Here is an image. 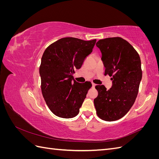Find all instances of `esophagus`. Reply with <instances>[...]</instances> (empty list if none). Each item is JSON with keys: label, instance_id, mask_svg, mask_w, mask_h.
Segmentation results:
<instances>
[{"label": "esophagus", "instance_id": "esophagus-1", "mask_svg": "<svg viewBox=\"0 0 159 159\" xmlns=\"http://www.w3.org/2000/svg\"><path fill=\"white\" fill-rule=\"evenodd\" d=\"M95 87V84H93V83H92V88H94Z\"/></svg>", "mask_w": 159, "mask_h": 159}]
</instances>
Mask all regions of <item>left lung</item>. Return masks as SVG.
<instances>
[{
    "mask_svg": "<svg viewBox=\"0 0 159 159\" xmlns=\"http://www.w3.org/2000/svg\"><path fill=\"white\" fill-rule=\"evenodd\" d=\"M97 46L102 54L105 75L111 77V88L98 85L94 105L98 116L113 121L125 115L134 104L142 78L139 55L129 43L120 37L99 40Z\"/></svg>",
    "mask_w": 159,
    "mask_h": 159,
    "instance_id": "1",
    "label": "left lung"
}]
</instances>
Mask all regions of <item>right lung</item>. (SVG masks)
<instances>
[{"mask_svg": "<svg viewBox=\"0 0 159 159\" xmlns=\"http://www.w3.org/2000/svg\"><path fill=\"white\" fill-rule=\"evenodd\" d=\"M95 42L96 39L63 38L51 44L43 54L39 70L42 93L56 116L69 119L79 113L92 85L90 81L77 82L73 74L92 52Z\"/></svg>", "mask_w": 159, "mask_h": 159, "instance_id": "right-lung-1", "label": "right lung"}]
</instances>
